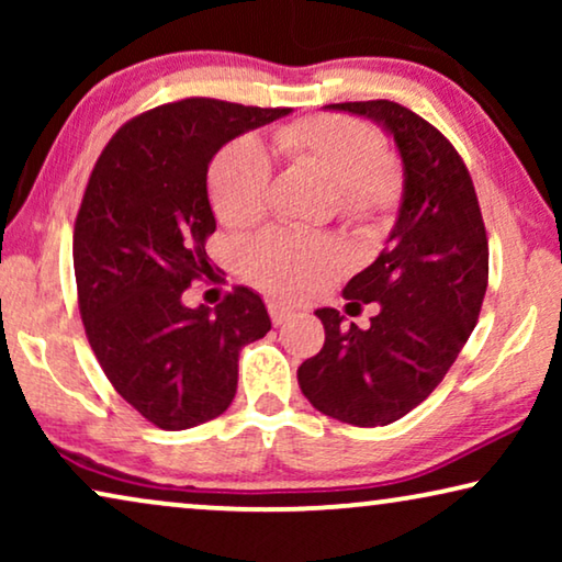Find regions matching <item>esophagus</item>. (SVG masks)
I'll list each match as a JSON object with an SVG mask.
<instances>
[{
	"instance_id": "1",
	"label": "esophagus",
	"mask_w": 562,
	"mask_h": 562,
	"mask_svg": "<svg viewBox=\"0 0 562 562\" xmlns=\"http://www.w3.org/2000/svg\"><path fill=\"white\" fill-rule=\"evenodd\" d=\"M268 314H271L273 325H283V322H286L291 314H294V310H291V306H286V304H281V302H268Z\"/></svg>"
}]
</instances>
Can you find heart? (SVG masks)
Returning <instances> with one entry per match:
<instances>
[{
	"label": "heart",
	"mask_w": 562,
	"mask_h": 562,
	"mask_svg": "<svg viewBox=\"0 0 562 562\" xmlns=\"http://www.w3.org/2000/svg\"><path fill=\"white\" fill-rule=\"evenodd\" d=\"M273 145L291 166L333 187L335 214L356 233H379L404 196V173L383 153L379 130L348 114H310L276 127ZM271 160L256 137H237L210 168L212 210L227 227H248L268 210ZM243 273L258 289L304 299L345 271L348 256L335 240L291 229H268L243 248Z\"/></svg>",
	"instance_id": "1"
}]
</instances>
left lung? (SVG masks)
Here are the masks:
<instances>
[{
  "label": "left lung",
  "instance_id": "1",
  "mask_svg": "<svg viewBox=\"0 0 562 562\" xmlns=\"http://www.w3.org/2000/svg\"><path fill=\"white\" fill-rule=\"evenodd\" d=\"M394 135L404 199L389 245L345 286L348 310L379 302L371 327L317 310L325 345L299 366L314 409L356 427L402 419L440 386L479 322L488 286V237L471 173L448 137L389 102H342Z\"/></svg>",
  "mask_w": 562,
  "mask_h": 562
}]
</instances>
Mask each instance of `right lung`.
<instances>
[{
	"instance_id": "1",
	"label": "right lung",
	"mask_w": 562,
	"mask_h": 562,
	"mask_svg": "<svg viewBox=\"0 0 562 562\" xmlns=\"http://www.w3.org/2000/svg\"><path fill=\"white\" fill-rule=\"evenodd\" d=\"M189 97L127 120L104 145L74 225V271L87 340L114 391L160 429L220 417L237 391L245 345L271 329L256 291L183 306L214 273L204 245L217 227L206 168L245 130L289 114Z\"/></svg>"
}]
</instances>
